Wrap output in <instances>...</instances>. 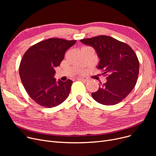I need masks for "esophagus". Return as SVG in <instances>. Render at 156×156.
I'll use <instances>...</instances> for the list:
<instances>
[{
	"label": "esophagus",
	"instance_id": "1",
	"mask_svg": "<svg viewBox=\"0 0 156 156\" xmlns=\"http://www.w3.org/2000/svg\"><path fill=\"white\" fill-rule=\"evenodd\" d=\"M78 80L84 81V82H88V81H89V80L85 77H79V78H78Z\"/></svg>",
	"mask_w": 156,
	"mask_h": 156
}]
</instances>
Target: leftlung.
I'll list each match as a JSON object with an SVG mask.
<instances>
[{"label":"left lung","instance_id":"1","mask_svg":"<svg viewBox=\"0 0 156 156\" xmlns=\"http://www.w3.org/2000/svg\"><path fill=\"white\" fill-rule=\"evenodd\" d=\"M92 47L100 59L97 68L107 75L106 83L92 93L97 102L109 105L123 100L135 87L139 72V61L133 49L128 44L112 37L101 35L80 40Z\"/></svg>","mask_w":156,"mask_h":156}]
</instances>
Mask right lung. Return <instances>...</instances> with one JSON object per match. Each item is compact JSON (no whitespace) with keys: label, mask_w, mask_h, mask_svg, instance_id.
Wrapping results in <instances>:
<instances>
[{"label":"right lung","mask_w":156,"mask_h":156,"mask_svg":"<svg viewBox=\"0 0 156 156\" xmlns=\"http://www.w3.org/2000/svg\"><path fill=\"white\" fill-rule=\"evenodd\" d=\"M76 42L49 38L31 46L23 55L20 76L26 91L38 104L51 108L62 103L69 96L73 81H56L54 69L59 66L65 52Z\"/></svg>","instance_id":"right-lung-1"}]
</instances>
